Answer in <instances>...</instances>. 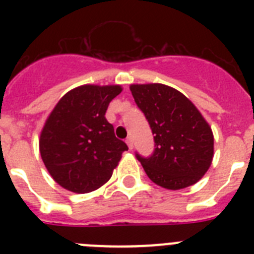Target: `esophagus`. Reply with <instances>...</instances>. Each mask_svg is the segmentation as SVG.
<instances>
[{
    "label": "esophagus",
    "mask_w": 254,
    "mask_h": 254,
    "mask_svg": "<svg viewBox=\"0 0 254 254\" xmlns=\"http://www.w3.org/2000/svg\"><path fill=\"white\" fill-rule=\"evenodd\" d=\"M126 142H127V145H128V149H129V150L133 149V141H132L131 137L127 138V140H126Z\"/></svg>",
    "instance_id": "obj_1"
}]
</instances>
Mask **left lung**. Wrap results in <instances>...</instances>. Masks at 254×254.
Wrapping results in <instances>:
<instances>
[{
    "label": "left lung",
    "mask_w": 254,
    "mask_h": 254,
    "mask_svg": "<svg viewBox=\"0 0 254 254\" xmlns=\"http://www.w3.org/2000/svg\"><path fill=\"white\" fill-rule=\"evenodd\" d=\"M129 89L154 134V152L147 158L136 152L147 177L167 190L194 185L214 156V134L202 114L167 85H131Z\"/></svg>",
    "instance_id": "8db88e82"
}]
</instances>
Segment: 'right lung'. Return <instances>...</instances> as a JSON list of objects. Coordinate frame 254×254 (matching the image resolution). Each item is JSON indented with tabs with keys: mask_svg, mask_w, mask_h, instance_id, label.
<instances>
[{
	"mask_svg": "<svg viewBox=\"0 0 254 254\" xmlns=\"http://www.w3.org/2000/svg\"><path fill=\"white\" fill-rule=\"evenodd\" d=\"M122 87L84 85L57 103L40 133L39 149L52 178L66 190L87 193L109 181L128 146L105 120Z\"/></svg>",
	"mask_w": 254,
	"mask_h": 254,
	"instance_id": "obj_1",
	"label": "right lung"
}]
</instances>
